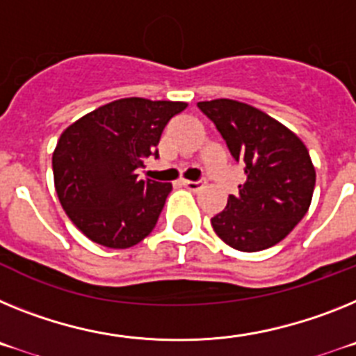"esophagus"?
Masks as SVG:
<instances>
[{
  "mask_svg": "<svg viewBox=\"0 0 356 356\" xmlns=\"http://www.w3.org/2000/svg\"><path fill=\"white\" fill-rule=\"evenodd\" d=\"M181 184L190 191H199L204 186V181H186V179H182Z\"/></svg>",
  "mask_w": 356,
  "mask_h": 356,
  "instance_id": "34e87169",
  "label": "esophagus"
}]
</instances>
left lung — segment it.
<instances>
[{"mask_svg":"<svg viewBox=\"0 0 356 356\" xmlns=\"http://www.w3.org/2000/svg\"><path fill=\"white\" fill-rule=\"evenodd\" d=\"M231 154L243 165L245 182L211 218L222 242L242 252L280 243L310 208L315 168L308 148L283 123L243 102H199Z\"/></svg>","mask_w":356,"mask_h":356,"instance_id":"8db88e82","label":"left lung"}]
</instances>
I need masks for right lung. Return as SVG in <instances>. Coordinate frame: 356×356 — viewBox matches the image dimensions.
I'll return each instance as SVG.
<instances>
[{
    "label": "right lung",
    "instance_id": "add662e5",
    "mask_svg": "<svg viewBox=\"0 0 356 356\" xmlns=\"http://www.w3.org/2000/svg\"><path fill=\"white\" fill-rule=\"evenodd\" d=\"M186 102L122 98L71 123L54 150L55 190L70 220L95 243L127 249L152 233L172 182L140 179L161 132Z\"/></svg>",
    "mask_w": 356,
    "mask_h": 356
}]
</instances>
